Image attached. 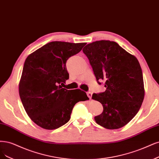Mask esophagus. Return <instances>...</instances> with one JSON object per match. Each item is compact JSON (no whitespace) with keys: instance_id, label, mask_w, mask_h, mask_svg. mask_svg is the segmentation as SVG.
I'll return each instance as SVG.
<instances>
[{"instance_id":"obj_1","label":"esophagus","mask_w":159,"mask_h":159,"mask_svg":"<svg viewBox=\"0 0 159 159\" xmlns=\"http://www.w3.org/2000/svg\"><path fill=\"white\" fill-rule=\"evenodd\" d=\"M87 97H88L89 98H91L92 93H91V92H87Z\"/></svg>"}]
</instances>
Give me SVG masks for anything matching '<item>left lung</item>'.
Returning a JSON list of instances; mask_svg holds the SVG:
<instances>
[{
  "label": "left lung",
  "mask_w": 159,
  "mask_h": 159,
  "mask_svg": "<svg viewBox=\"0 0 159 159\" xmlns=\"http://www.w3.org/2000/svg\"><path fill=\"white\" fill-rule=\"evenodd\" d=\"M98 84L104 81L106 91L94 93L93 99L103 107L95 122L107 129L124 126L138 112L143 101V74L139 61L118 43L97 41L83 48Z\"/></svg>",
  "instance_id": "obj_1"
}]
</instances>
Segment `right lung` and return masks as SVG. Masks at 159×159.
Returning <instances> with one entry per match:
<instances>
[{
    "label": "right lung",
    "mask_w": 159,
    "mask_h": 159,
    "mask_svg": "<svg viewBox=\"0 0 159 159\" xmlns=\"http://www.w3.org/2000/svg\"><path fill=\"white\" fill-rule=\"evenodd\" d=\"M86 44L52 41L27 57L19 94L26 113L41 128L54 129L62 126L70 120L75 104L89 99L84 91L80 95L62 86L69 78L67 60Z\"/></svg>",
    "instance_id": "1"
}]
</instances>
